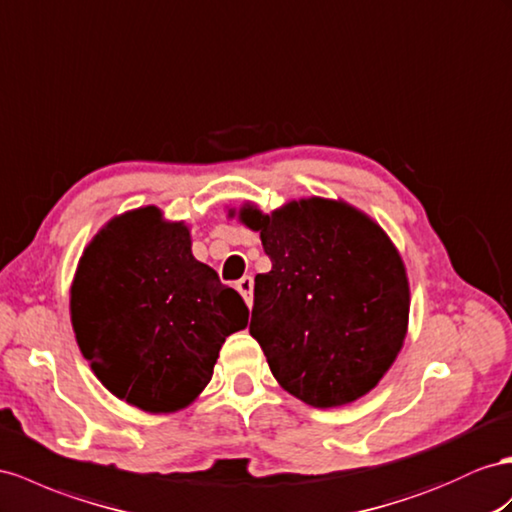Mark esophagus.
Listing matches in <instances>:
<instances>
[{
  "label": "esophagus",
  "instance_id": "34e87169",
  "mask_svg": "<svg viewBox=\"0 0 512 512\" xmlns=\"http://www.w3.org/2000/svg\"><path fill=\"white\" fill-rule=\"evenodd\" d=\"M235 287H238V292L246 300V305L251 307L253 305V279L251 277H242L238 283H235Z\"/></svg>",
  "mask_w": 512,
  "mask_h": 512
}]
</instances>
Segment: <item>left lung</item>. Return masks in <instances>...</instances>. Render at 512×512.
<instances>
[{"label":"left lung","instance_id":"obj_1","mask_svg":"<svg viewBox=\"0 0 512 512\" xmlns=\"http://www.w3.org/2000/svg\"><path fill=\"white\" fill-rule=\"evenodd\" d=\"M229 218L259 233L272 270L255 277L251 335L277 383L316 409L370 393L409 331V277L385 229L342 199L253 203Z\"/></svg>","mask_w":512,"mask_h":512}]
</instances>
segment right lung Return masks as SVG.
Returning a JSON list of instances; mask_svg holds the SVG:
<instances>
[{
    "label": "right lung",
    "mask_w": 512,
    "mask_h": 512,
    "mask_svg": "<svg viewBox=\"0 0 512 512\" xmlns=\"http://www.w3.org/2000/svg\"><path fill=\"white\" fill-rule=\"evenodd\" d=\"M71 324L112 396L147 413L186 409L225 339L246 329L242 296L192 255L190 227L147 205L110 218L71 283Z\"/></svg>",
    "instance_id": "right-lung-1"
}]
</instances>
